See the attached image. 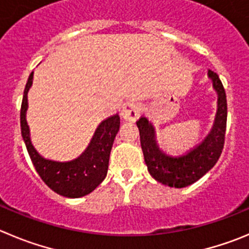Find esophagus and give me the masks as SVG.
I'll return each mask as SVG.
<instances>
[{"label": "esophagus", "mask_w": 249, "mask_h": 249, "mask_svg": "<svg viewBox=\"0 0 249 249\" xmlns=\"http://www.w3.org/2000/svg\"><path fill=\"white\" fill-rule=\"evenodd\" d=\"M141 113V107L135 102H127L122 110V117L127 122H135L139 119Z\"/></svg>", "instance_id": "esophagus-1"}]
</instances>
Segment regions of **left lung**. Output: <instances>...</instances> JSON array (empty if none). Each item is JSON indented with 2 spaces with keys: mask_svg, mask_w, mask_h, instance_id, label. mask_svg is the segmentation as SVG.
<instances>
[{
  "mask_svg": "<svg viewBox=\"0 0 249 249\" xmlns=\"http://www.w3.org/2000/svg\"><path fill=\"white\" fill-rule=\"evenodd\" d=\"M208 76L217 93L215 122L208 136L184 155L171 156L164 153L157 146L152 124L145 117H141L136 122L146 166L151 176L162 184L174 188L188 187L208 173L221 156L227 122L226 93L215 72L209 70Z\"/></svg>",
  "mask_w": 249,
  "mask_h": 249,
  "instance_id": "obj_1",
  "label": "left lung"
}]
</instances>
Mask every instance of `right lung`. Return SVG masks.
<instances>
[{
  "instance_id": "right-lung-1",
  "label": "right lung",
  "mask_w": 249,
  "mask_h": 249,
  "mask_svg": "<svg viewBox=\"0 0 249 249\" xmlns=\"http://www.w3.org/2000/svg\"><path fill=\"white\" fill-rule=\"evenodd\" d=\"M33 83V72L29 75L20 107V131L30 160L43 182L50 189L66 198H81L89 194L104 180L108 172L109 156L114 139L120 126L118 114L103 120L97 127L89 145L77 159L57 162L44 159L32 145L29 126L25 119L28 109V90Z\"/></svg>"
}]
</instances>
